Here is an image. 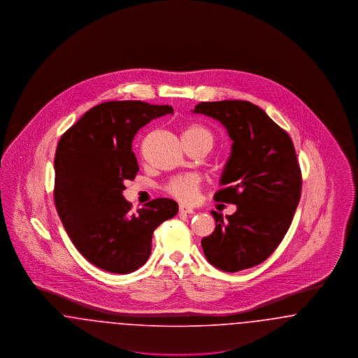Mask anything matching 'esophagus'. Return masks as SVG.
<instances>
[{"label": "esophagus", "instance_id": "obj_1", "mask_svg": "<svg viewBox=\"0 0 358 358\" xmlns=\"http://www.w3.org/2000/svg\"><path fill=\"white\" fill-rule=\"evenodd\" d=\"M180 213H187V215H192L194 212V209L192 206H187V205L181 204L180 205Z\"/></svg>", "mask_w": 358, "mask_h": 358}]
</instances>
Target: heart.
<instances>
[{"instance_id":"obj_1","label":"heart","mask_w":358,"mask_h":358,"mask_svg":"<svg viewBox=\"0 0 358 358\" xmlns=\"http://www.w3.org/2000/svg\"><path fill=\"white\" fill-rule=\"evenodd\" d=\"M182 141L193 142L204 145L208 150H210L215 145V134L203 124L200 123H192L187 124L182 131ZM166 192L173 197L182 200V201H190L196 197L199 190V178L194 176H180L174 177L166 184Z\"/></svg>"}]
</instances>
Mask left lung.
<instances>
[{
    "instance_id": "1",
    "label": "left lung",
    "mask_w": 358,
    "mask_h": 358,
    "mask_svg": "<svg viewBox=\"0 0 358 358\" xmlns=\"http://www.w3.org/2000/svg\"><path fill=\"white\" fill-rule=\"evenodd\" d=\"M194 113L220 120L234 141L215 200L238 205L201 240L205 257L227 273L264 262L285 238L301 200L302 171L289 133L247 101L201 102Z\"/></svg>"
}]
</instances>
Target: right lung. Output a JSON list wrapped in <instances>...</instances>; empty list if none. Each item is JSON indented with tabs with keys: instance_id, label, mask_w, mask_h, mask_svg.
<instances>
[{
	"instance_id": "right-lung-1",
	"label": "right lung",
	"mask_w": 358,
	"mask_h": 358,
	"mask_svg": "<svg viewBox=\"0 0 358 358\" xmlns=\"http://www.w3.org/2000/svg\"><path fill=\"white\" fill-rule=\"evenodd\" d=\"M171 106L113 101L90 108L62 136L55 154L53 200L78 251L98 268L129 273L146 263L154 229L174 217L178 205L155 199L136 213L124 200V181L139 171L133 138Z\"/></svg>"
}]
</instances>
